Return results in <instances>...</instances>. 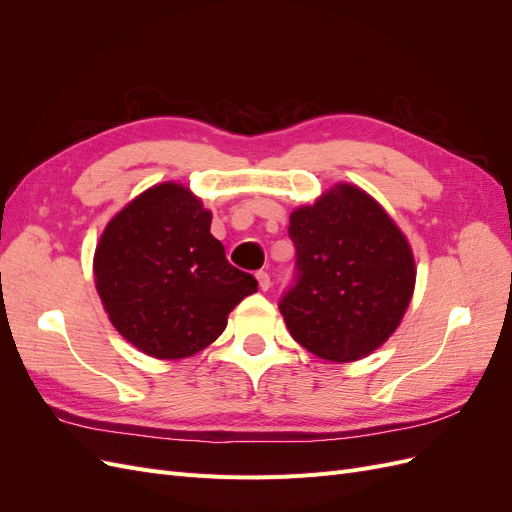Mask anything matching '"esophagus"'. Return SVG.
<instances>
[{"label":"esophagus","mask_w":512,"mask_h":512,"mask_svg":"<svg viewBox=\"0 0 512 512\" xmlns=\"http://www.w3.org/2000/svg\"><path fill=\"white\" fill-rule=\"evenodd\" d=\"M256 280H258L260 290H269V288H271V277H269L267 271H258V273H256Z\"/></svg>","instance_id":"1"}]
</instances>
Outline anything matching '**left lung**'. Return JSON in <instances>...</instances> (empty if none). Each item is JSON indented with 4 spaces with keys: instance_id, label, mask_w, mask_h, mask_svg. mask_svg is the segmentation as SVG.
<instances>
[{
    "instance_id": "8db88e82",
    "label": "left lung",
    "mask_w": 512,
    "mask_h": 512,
    "mask_svg": "<svg viewBox=\"0 0 512 512\" xmlns=\"http://www.w3.org/2000/svg\"><path fill=\"white\" fill-rule=\"evenodd\" d=\"M297 282L280 301L294 342L329 363L365 359L404 318L416 262L404 232L359 185L335 183L290 213Z\"/></svg>"
}]
</instances>
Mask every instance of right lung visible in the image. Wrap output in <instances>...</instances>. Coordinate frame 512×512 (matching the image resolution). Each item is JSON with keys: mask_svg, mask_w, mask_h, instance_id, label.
Segmentation results:
<instances>
[{"mask_svg": "<svg viewBox=\"0 0 512 512\" xmlns=\"http://www.w3.org/2000/svg\"><path fill=\"white\" fill-rule=\"evenodd\" d=\"M94 282L119 335L160 361L205 350L258 290L226 260L203 200L177 181L151 185L113 215L96 245Z\"/></svg>", "mask_w": 512, "mask_h": 512, "instance_id": "1", "label": "right lung"}]
</instances>
